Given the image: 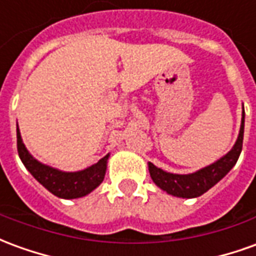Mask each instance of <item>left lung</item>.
Returning <instances> with one entry per match:
<instances>
[{"instance_id":"8db88e82","label":"left lung","mask_w":256,"mask_h":256,"mask_svg":"<svg viewBox=\"0 0 256 256\" xmlns=\"http://www.w3.org/2000/svg\"><path fill=\"white\" fill-rule=\"evenodd\" d=\"M244 118H246V114H244V106H242L240 132H238V137L233 148L220 159H218L216 162L205 166L200 170L188 173V174H178V173L164 170L151 162H148V170L154 183L156 184L160 190L178 198H196V196H202L204 192L212 188L218 182H220L238 160L241 150H242V138H244Z\"/></svg>"}]
</instances>
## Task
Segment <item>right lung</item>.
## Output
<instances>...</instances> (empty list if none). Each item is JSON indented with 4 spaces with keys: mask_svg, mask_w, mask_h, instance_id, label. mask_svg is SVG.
Instances as JSON below:
<instances>
[{
    "mask_svg": "<svg viewBox=\"0 0 256 256\" xmlns=\"http://www.w3.org/2000/svg\"><path fill=\"white\" fill-rule=\"evenodd\" d=\"M16 138H18V154L19 158L26 166L32 176L42 184L54 196L64 198V200H74L82 198L94 191L105 178V172L108 166L110 154L98 160L97 164L78 172H64L41 164L40 160L28 152L26 146L23 144L20 130L16 126Z\"/></svg>",
    "mask_w": 256,
    "mask_h": 256,
    "instance_id": "1",
    "label": "right lung"
}]
</instances>
